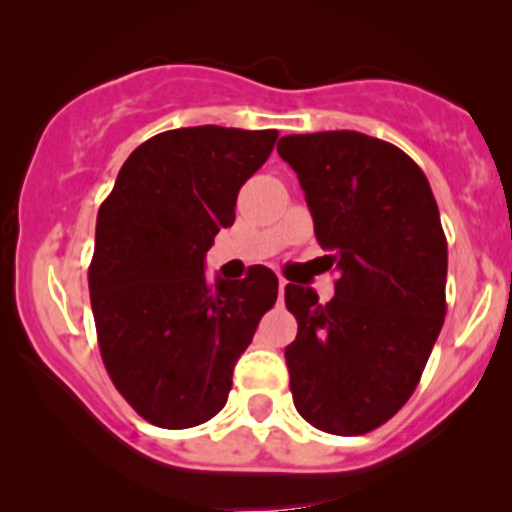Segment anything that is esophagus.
Returning <instances> with one entry per match:
<instances>
[{"label":"esophagus","instance_id":"34e87169","mask_svg":"<svg viewBox=\"0 0 512 512\" xmlns=\"http://www.w3.org/2000/svg\"><path fill=\"white\" fill-rule=\"evenodd\" d=\"M285 287H287V280H282V277H280V287H277V292H280V299H282V294H285Z\"/></svg>","mask_w":512,"mask_h":512}]
</instances>
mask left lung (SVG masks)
Listing matches in <instances>:
<instances>
[{
    "instance_id": "1",
    "label": "left lung",
    "mask_w": 512,
    "mask_h": 512,
    "mask_svg": "<svg viewBox=\"0 0 512 512\" xmlns=\"http://www.w3.org/2000/svg\"><path fill=\"white\" fill-rule=\"evenodd\" d=\"M329 267L334 297L287 285L297 339L285 349L304 421L361 436L389 421L421 381L446 317L448 245L426 175L401 148L356 131L285 136Z\"/></svg>"
}]
</instances>
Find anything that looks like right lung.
<instances>
[{"label": "right lung", "instance_id": "right-lung-1", "mask_svg": "<svg viewBox=\"0 0 512 512\" xmlns=\"http://www.w3.org/2000/svg\"><path fill=\"white\" fill-rule=\"evenodd\" d=\"M277 136L223 126L158 133L128 156L98 208L89 265L98 349L113 386L153 426L193 428L218 414L237 359L277 302L267 267L215 285L203 270Z\"/></svg>", "mask_w": 512, "mask_h": 512}]
</instances>
